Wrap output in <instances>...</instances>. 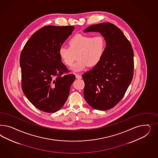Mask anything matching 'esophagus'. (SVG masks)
Here are the masks:
<instances>
[{"label":"esophagus","instance_id":"obj_1","mask_svg":"<svg viewBox=\"0 0 158 158\" xmlns=\"http://www.w3.org/2000/svg\"><path fill=\"white\" fill-rule=\"evenodd\" d=\"M75 77H77V79H81V75H78V74H75Z\"/></svg>","mask_w":158,"mask_h":158}]
</instances>
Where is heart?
<instances>
[{"label":"heart","instance_id":"obj_1","mask_svg":"<svg viewBox=\"0 0 158 158\" xmlns=\"http://www.w3.org/2000/svg\"><path fill=\"white\" fill-rule=\"evenodd\" d=\"M69 48L62 46L58 54L62 62L67 66H71L77 54V60L71 69L79 72L87 67L96 66L103 57L106 42L101 36L92 37L86 34H77L68 41Z\"/></svg>","mask_w":158,"mask_h":158}]
</instances>
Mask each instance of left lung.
I'll use <instances>...</instances> for the list:
<instances>
[{
    "label": "left lung",
    "instance_id": "1",
    "mask_svg": "<svg viewBox=\"0 0 158 158\" xmlns=\"http://www.w3.org/2000/svg\"><path fill=\"white\" fill-rule=\"evenodd\" d=\"M84 32H98L106 42L100 62L82 75L84 98L94 109L108 110L122 100L132 81L133 50L122 31L110 23L92 25Z\"/></svg>",
    "mask_w": 158,
    "mask_h": 158
}]
</instances>
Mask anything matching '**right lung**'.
<instances>
[{
  "instance_id": "right-lung-1",
  "label": "right lung",
  "mask_w": 158,
  "mask_h": 158,
  "mask_svg": "<svg viewBox=\"0 0 158 158\" xmlns=\"http://www.w3.org/2000/svg\"><path fill=\"white\" fill-rule=\"evenodd\" d=\"M74 28L73 26L44 27L31 36L21 52L23 91L39 110L54 113L67 100L75 76H62L68 70L58 52Z\"/></svg>"
}]
</instances>
